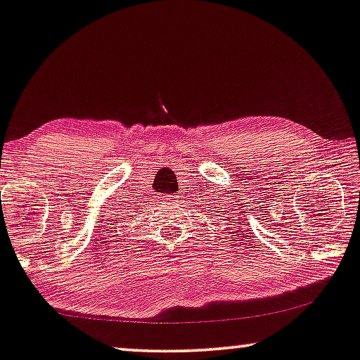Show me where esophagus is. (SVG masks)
Wrapping results in <instances>:
<instances>
[{
	"instance_id": "1",
	"label": "esophagus",
	"mask_w": 360,
	"mask_h": 360,
	"mask_svg": "<svg viewBox=\"0 0 360 360\" xmlns=\"http://www.w3.org/2000/svg\"><path fill=\"white\" fill-rule=\"evenodd\" d=\"M163 200H165L166 203H171V205H176V203L181 202V200H179V195H174V194H168V195H165Z\"/></svg>"
}]
</instances>
